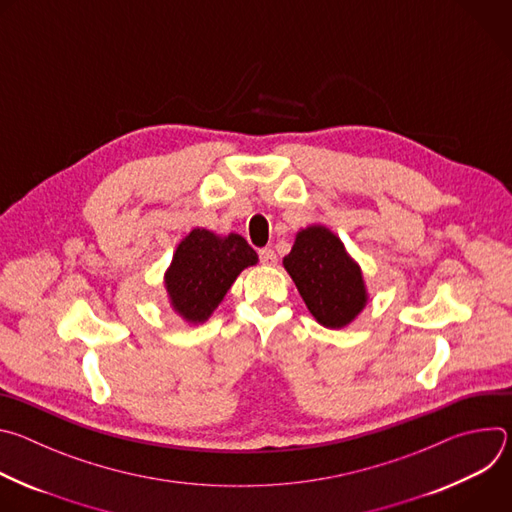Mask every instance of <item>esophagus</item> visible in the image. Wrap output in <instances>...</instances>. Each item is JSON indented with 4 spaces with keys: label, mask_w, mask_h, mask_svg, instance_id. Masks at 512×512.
I'll list each match as a JSON object with an SVG mask.
<instances>
[{
    "label": "esophagus",
    "mask_w": 512,
    "mask_h": 512,
    "mask_svg": "<svg viewBox=\"0 0 512 512\" xmlns=\"http://www.w3.org/2000/svg\"><path fill=\"white\" fill-rule=\"evenodd\" d=\"M259 259H261L263 265H269V267H273L277 263V257H275V253L271 249H261L259 251Z\"/></svg>",
    "instance_id": "esophagus-1"
}]
</instances>
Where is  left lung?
<instances>
[{
	"label": "left lung",
	"instance_id": "1",
	"mask_svg": "<svg viewBox=\"0 0 512 512\" xmlns=\"http://www.w3.org/2000/svg\"><path fill=\"white\" fill-rule=\"evenodd\" d=\"M310 314L324 328H346L369 302L360 265L348 255L340 237L324 225L298 231L294 247L283 257Z\"/></svg>",
	"mask_w": 512,
	"mask_h": 512
}]
</instances>
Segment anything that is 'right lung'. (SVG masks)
<instances>
[{"mask_svg": "<svg viewBox=\"0 0 512 512\" xmlns=\"http://www.w3.org/2000/svg\"><path fill=\"white\" fill-rule=\"evenodd\" d=\"M257 261V253L237 233L221 237L208 229H192L164 273L172 310L188 324H204L239 273Z\"/></svg>", "mask_w": 512, "mask_h": 512, "instance_id": "obj_1", "label": "right lung"}]
</instances>
